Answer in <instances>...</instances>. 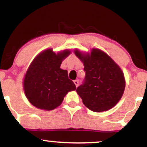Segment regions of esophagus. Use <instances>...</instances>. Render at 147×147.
<instances>
[{"instance_id":"obj_1","label":"esophagus","mask_w":147,"mask_h":147,"mask_svg":"<svg viewBox=\"0 0 147 147\" xmlns=\"http://www.w3.org/2000/svg\"><path fill=\"white\" fill-rule=\"evenodd\" d=\"M74 83H75L76 87L78 86V85H79V81L78 80H75L74 81Z\"/></svg>"}]
</instances>
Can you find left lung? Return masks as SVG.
Here are the masks:
<instances>
[{"mask_svg": "<svg viewBox=\"0 0 147 147\" xmlns=\"http://www.w3.org/2000/svg\"><path fill=\"white\" fill-rule=\"evenodd\" d=\"M76 56L83 61L85 78L77 92L86 107L95 112L111 109L124 93L125 79L120 68L106 53L93 49L84 55L76 50Z\"/></svg>", "mask_w": 147, "mask_h": 147, "instance_id": "left-lung-1", "label": "left lung"}]
</instances>
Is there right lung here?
<instances>
[{
	"label": "right lung",
	"mask_w": 147,
	"mask_h": 147,
	"mask_svg": "<svg viewBox=\"0 0 147 147\" xmlns=\"http://www.w3.org/2000/svg\"><path fill=\"white\" fill-rule=\"evenodd\" d=\"M65 50L57 55L51 49L37 56L25 76V95L35 107L51 111L62 103L63 97L76 86L68 78V71L60 68L63 59L70 55Z\"/></svg>",
	"instance_id": "obj_1"
}]
</instances>
